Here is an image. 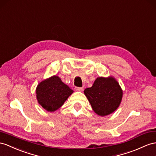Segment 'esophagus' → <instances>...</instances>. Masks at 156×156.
Here are the masks:
<instances>
[{
  "mask_svg": "<svg viewBox=\"0 0 156 156\" xmlns=\"http://www.w3.org/2000/svg\"><path fill=\"white\" fill-rule=\"evenodd\" d=\"M74 90L76 91H82L83 88V87H75Z\"/></svg>",
  "mask_w": 156,
  "mask_h": 156,
  "instance_id": "1",
  "label": "esophagus"
}]
</instances>
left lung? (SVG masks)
<instances>
[{"instance_id": "1", "label": "left lung", "mask_w": 156, "mask_h": 156, "mask_svg": "<svg viewBox=\"0 0 156 156\" xmlns=\"http://www.w3.org/2000/svg\"><path fill=\"white\" fill-rule=\"evenodd\" d=\"M84 94L94 112L99 116H106L116 110L122 98V90L113 77H99L93 86L87 87Z\"/></svg>"}]
</instances>
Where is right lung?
<instances>
[{"mask_svg":"<svg viewBox=\"0 0 156 156\" xmlns=\"http://www.w3.org/2000/svg\"><path fill=\"white\" fill-rule=\"evenodd\" d=\"M73 90L64 83L57 76H53L40 82L36 88L38 103L49 112L59 109Z\"/></svg>","mask_w":156,"mask_h":156,"instance_id":"add662e5","label":"right lung"}]
</instances>
